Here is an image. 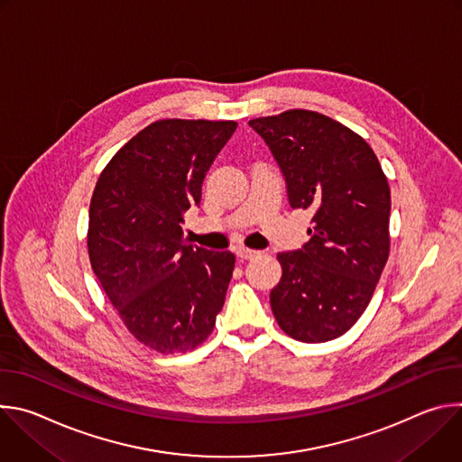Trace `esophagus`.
Wrapping results in <instances>:
<instances>
[{
  "mask_svg": "<svg viewBox=\"0 0 462 462\" xmlns=\"http://www.w3.org/2000/svg\"><path fill=\"white\" fill-rule=\"evenodd\" d=\"M236 254H237V257H241V259H252V257L259 255L257 250H252V248H246V246H237Z\"/></svg>",
  "mask_w": 462,
  "mask_h": 462,
  "instance_id": "obj_1",
  "label": "esophagus"
}]
</instances>
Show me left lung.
Here are the masks:
<instances>
[{
  "instance_id": "1",
  "label": "left lung",
  "mask_w": 462,
  "mask_h": 462,
  "mask_svg": "<svg viewBox=\"0 0 462 462\" xmlns=\"http://www.w3.org/2000/svg\"><path fill=\"white\" fill-rule=\"evenodd\" d=\"M267 143L291 208L312 210L310 239L280 252L273 312L294 340L342 337L371 301L389 255L391 193L371 146L316 111L289 109L248 122Z\"/></svg>"
}]
</instances>
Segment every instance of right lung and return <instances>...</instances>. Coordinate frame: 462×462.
<instances>
[{
    "mask_svg": "<svg viewBox=\"0 0 462 462\" xmlns=\"http://www.w3.org/2000/svg\"><path fill=\"white\" fill-rule=\"evenodd\" d=\"M236 127L157 120L115 153L91 197L93 273L127 331L162 355L203 344L225 303L236 255L188 245L180 223Z\"/></svg>",
    "mask_w": 462,
    "mask_h": 462,
    "instance_id": "1",
    "label": "right lung"
}]
</instances>
